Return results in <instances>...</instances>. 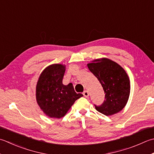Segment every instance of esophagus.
<instances>
[{
	"instance_id": "34e87169",
	"label": "esophagus",
	"mask_w": 154,
	"mask_h": 154,
	"mask_svg": "<svg viewBox=\"0 0 154 154\" xmlns=\"http://www.w3.org/2000/svg\"><path fill=\"white\" fill-rule=\"evenodd\" d=\"M83 94L84 95V97H89V93H88V91H84L83 93Z\"/></svg>"
}]
</instances>
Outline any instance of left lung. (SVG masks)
I'll return each instance as SVG.
<instances>
[{"label":"left lung","mask_w":154,"mask_h":154,"mask_svg":"<svg viewBox=\"0 0 154 154\" xmlns=\"http://www.w3.org/2000/svg\"><path fill=\"white\" fill-rule=\"evenodd\" d=\"M87 67L97 78L105 94L103 104L95 105L96 110L106 116L122 111L130 94V80L124 69L107 58L93 60Z\"/></svg>","instance_id":"8db88e82"}]
</instances>
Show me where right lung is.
Segmentation results:
<instances>
[{
    "instance_id": "add662e5",
    "label": "right lung",
    "mask_w": 154,
    "mask_h": 154,
    "mask_svg": "<svg viewBox=\"0 0 154 154\" xmlns=\"http://www.w3.org/2000/svg\"><path fill=\"white\" fill-rule=\"evenodd\" d=\"M65 65L52 64L45 68L36 85V100L43 113L51 118H61L75 101L83 97L75 91L73 84H63Z\"/></svg>"
}]
</instances>
